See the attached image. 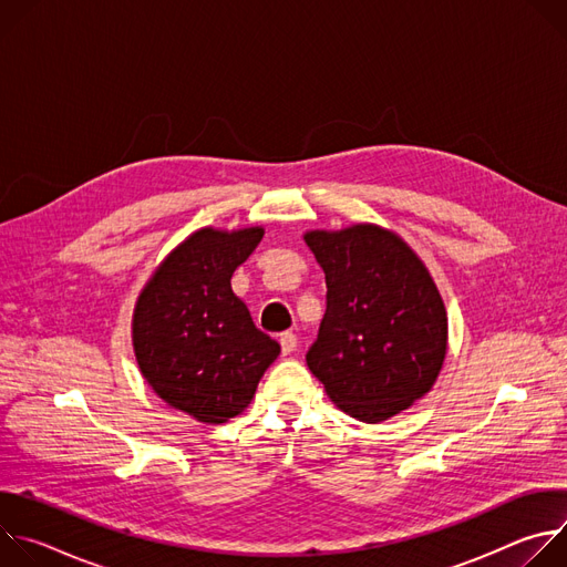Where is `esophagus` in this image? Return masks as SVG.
Returning <instances> with one entry per match:
<instances>
[{
	"label": "esophagus",
	"instance_id": "34e87169",
	"mask_svg": "<svg viewBox=\"0 0 567 567\" xmlns=\"http://www.w3.org/2000/svg\"><path fill=\"white\" fill-rule=\"evenodd\" d=\"M298 346V339L293 332H282L280 334V348H282V354H291Z\"/></svg>",
	"mask_w": 567,
	"mask_h": 567
}]
</instances>
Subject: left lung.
<instances>
[{"instance_id": "8db88e82", "label": "left lung", "mask_w": 567, "mask_h": 567, "mask_svg": "<svg viewBox=\"0 0 567 567\" xmlns=\"http://www.w3.org/2000/svg\"><path fill=\"white\" fill-rule=\"evenodd\" d=\"M326 271V316L307 365L341 411L368 424L409 409L446 354V309L413 254L372 224L305 235Z\"/></svg>"}]
</instances>
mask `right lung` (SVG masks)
Returning a JSON list of instances; mask_svg holds the SVG:
<instances>
[{"label":"right lung","instance_id":"right-lung-1","mask_svg":"<svg viewBox=\"0 0 567 567\" xmlns=\"http://www.w3.org/2000/svg\"><path fill=\"white\" fill-rule=\"evenodd\" d=\"M262 228H202L164 260L134 309V352L145 381L171 406L224 424L249 406L280 354L233 289Z\"/></svg>","mask_w":567,"mask_h":567}]
</instances>
